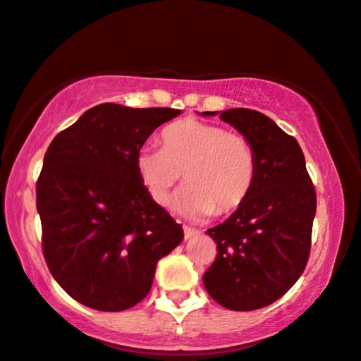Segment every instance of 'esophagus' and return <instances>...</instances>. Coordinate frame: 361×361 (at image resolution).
<instances>
[{"mask_svg":"<svg viewBox=\"0 0 361 361\" xmlns=\"http://www.w3.org/2000/svg\"><path fill=\"white\" fill-rule=\"evenodd\" d=\"M183 231H185V240L193 238L195 235H198V233H200L198 230H195V228H190V226H183Z\"/></svg>","mask_w":361,"mask_h":361,"instance_id":"obj_1","label":"esophagus"}]
</instances>
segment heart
<instances>
[{
    "instance_id": "b5f03b06",
    "label": "heart",
    "mask_w": 361,
    "mask_h": 361,
    "mask_svg": "<svg viewBox=\"0 0 361 361\" xmlns=\"http://www.w3.org/2000/svg\"><path fill=\"white\" fill-rule=\"evenodd\" d=\"M161 149L141 148L136 170L141 183L161 207L183 173L188 185L178 208L193 218L226 214L245 203L257 181V154L243 135L214 123L186 118L159 135Z\"/></svg>"
}]
</instances>
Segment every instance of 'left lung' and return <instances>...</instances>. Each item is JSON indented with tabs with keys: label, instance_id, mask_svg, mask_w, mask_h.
Returning <instances> with one entry per match:
<instances>
[{
	"label": "left lung",
	"instance_id": "1",
	"mask_svg": "<svg viewBox=\"0 0 361 361\" xmlns=\"http://www.w3.org/2000/svg\"><path fill=\"white\" fill-rule=\"evenodd\" d=\"M220 118L252 143L257 181L228 220L204 231L218 253L203 283L221 307L252 312L276 302L302 276L312 246L317 193L298 141L275 121L248 108L226 109Z\"/></svg>",
	"mask_w": 361,
	"mask_h": 361
}]
</instances>
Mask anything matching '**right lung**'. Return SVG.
Wrapping results in <instances>:
<instances>
[{
  "instance_id": "add662e5",
  "label": "right lung",
  "mask_w": 361,
  "mask_h": 361,
  "mask_svg": "<svg viewBox=\"0 0 361 361\" xmlns=\"http://www.w3.org/2000/svg\"><path fill=\"white\" fill-rule=\"evenodd\" d=\"M175 108L93 106L54 136L36 183L43 255L58 285L99 312L148 295L157 263L183 228L149 196L136 154Z\"/></svg>"
}]
</instances>
